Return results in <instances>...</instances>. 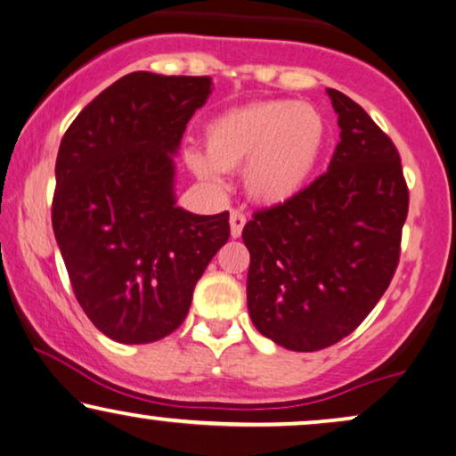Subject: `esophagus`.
<instances>
[{
	"label": "esophagus",
	"mask_w": 456,
	"mask_h": 456,
	"mask_svg": "<svg viewBox=\"0 0 456 456\" xmlns=\"http://www.w3.org/2000/svg\"><path fill=\"white\" fill-rule=\"evenodd\" d=\"M247 224V216L242 214L239 209H232L230 211V234H232V239H239L242 234V228H245Z\"/></svg>",
	"instance_id": "obj_1"
}]
</instances>
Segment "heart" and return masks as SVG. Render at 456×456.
<instances>
[{"label": "heart", "mask_w": 456, "mask_h": 456, "mask_svg": "<svg viewBox=\"0 0 456 456\" xmlns=\"http://www.w3.org/2000/svg\"><path fill=\"white\" fill-rule=\"evenodd\" d=\"M328 142V122L315 105L292 99H265L232 108L208 122L205 158L189 153L199 178L222 186L220 172L245 166L247 195L276 208L301 195Z\"/></svg>", "instance_id": "b5f03b06"}]
</instances>
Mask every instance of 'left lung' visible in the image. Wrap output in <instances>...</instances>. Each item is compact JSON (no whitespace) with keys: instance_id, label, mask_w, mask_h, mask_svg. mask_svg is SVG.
Segmentation results:
<instances>
[{"instance_id":"1","label":"left lung","mask_w":456,"mask_h":456,"mask_svg":"<svg viewBox=\"0 0 456 456\" xmlns=\"http://www.w3.org/2000/svg\"><path fill=\"white\" fill-rule=\"evenodd\" d=\"M326 93L340 126L328 172L242 230L248 315L298 353L336 345L370 315L396 272L409 211L395 142L351 97Z\"/></svg>"}]
</instances>
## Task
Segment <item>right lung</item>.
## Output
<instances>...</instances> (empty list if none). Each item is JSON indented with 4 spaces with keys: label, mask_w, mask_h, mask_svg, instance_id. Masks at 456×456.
Listing matches in <instances>:
<instances>
[{
    "label": "right lung",
    "mask_w": 456,
    "mask_h": 456,
    "mask_svg": "<svg viewBox=\"0 0 456 456\" xmlns=\"http://www.w3.org/2000/svg\"><path fill=\"white\" fill-rule=\"evenodd\" d=\"M209 77L133 72L99 93L60 142L53 234L74 295L122 345L172 334L197 280L230 236L228 211L176 205L174 158Z\"/></svg>",
    "instance_id": "add662e5"
}]
</instances>
